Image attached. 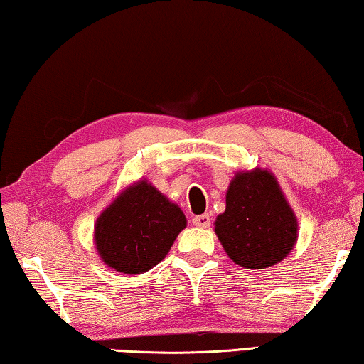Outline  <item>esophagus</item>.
Masks as SVG:
<instances>
[{
	"label": "esophagus",
	"mask_w": 364,
	"mask_h": 364,
	"mask_svg": "<svg viewBox=\"0 0 364 364\" xmlns=\"http://www.w3.org/2000/svg\"><path fill=\"white\" fill-rule=\"evenodd\" d=\"M193 223L197 228H208V226H210V217H208L207 213L197 215V217L193 218Z\"/></svg>",
	"instance_id": "esophagus-1"
}]
</instances>
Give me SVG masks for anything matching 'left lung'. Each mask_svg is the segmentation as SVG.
Masks as SVG:
<instances>
[{
  "instance_id": "1",
  "label": "left lung",
  "mask_w": 364,
  "mask_h": 364,
  "mask_svg": "<svg viewBox=\"0 0 364 364\" xmlns=\"http://www.w3.org/2000/svg\"><path fill=\"white\" fill-rule=\"evenodd\" d=\"M215 232L234 263L245 269L269 268L292 250L297 220L274 176L254 170L231 181Z\"/></svg>"
}]
</instances>
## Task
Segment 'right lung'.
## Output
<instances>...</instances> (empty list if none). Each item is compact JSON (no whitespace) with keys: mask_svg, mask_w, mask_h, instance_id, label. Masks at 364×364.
Wrapping results in <instances>:
<instances>
[{"mask_svg":"<svg viewBox=\"0 0 364 364\" xmlns=\"http://www.w3.org/2000/svg\"><path fill=\"white\" fill-rule=\"evenodd\" d=\"M184 226L186 217L180 207L141 181L122 193L97 218L96 249L110 268L139 274L164 260Z\"/></svg>","mask_w":364,"mask_h":364,"instance_id":"right-lung-1","label":"right lung"}]
</instances>
